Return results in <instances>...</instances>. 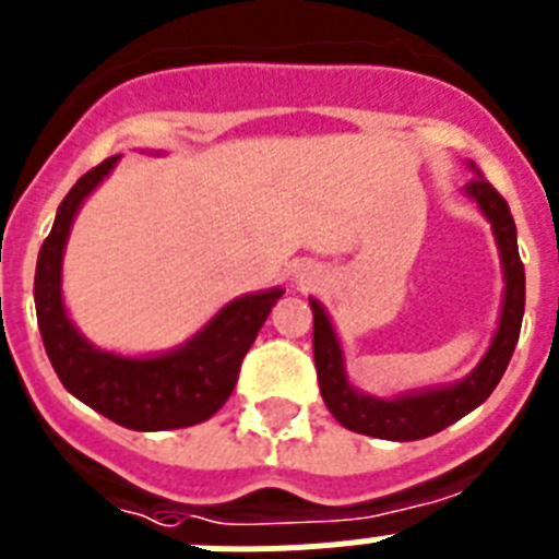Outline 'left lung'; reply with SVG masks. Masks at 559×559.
Masks as SVG:
<instances>
[{"label":"left lung","mask_w":559,"mask_h":559,"mask_svg":"<svg viewBox=\"0 0 559 559\" xmlns=\"http://www.w3.org/2000/svg\"><path fill=\"white\" fill-rule=\"evenodd\" d=\"M467 199L478 204L484 218L492 224L498 251H501L503 269V305L498 330L492 335V344L487 349L478 367L453 386L426 389V392L400 394L394 400H380L372 394H364L353 386L344 372V353H341L338 335L322 302L310 299L313 308V358L316 374H319V389H322L324 406L330 408L341 426L355 433H367L378 439H394V442H412V439H426L439 433L451 423L471 414L490 397L498 386L501 374L507 372L512 353H515L518 335L523 322V302H526V274H523L521 254H518L515 221L501 199V192L476 173V179L464 187Z\"/></svg>","instance_id":"obj_1"}]
</instances>
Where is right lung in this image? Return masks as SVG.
Here are the masks:
<instances>
[{
	"mask_svg": "<svg viewBox=\"0 0 559 559\" xmlns=\"http://www.w3.org/2000/svg\"><path fill=\"white\" fill-rule=\"evenodd\" d=\"M120 156L78 179L67 192L36 263V316L49 364L63 389L88 408L131 431H170L204 423L229 400L243 355L269 319L283 288L231 299L187 344L162 355L128 358L103 353L69 322L61 296L67 237L86 195L106 179Z\"/></svg>",
	"mask_w": 559,
	"mask_h": 559,
	"instance_id": "1",
	"label": "right lung"
}]
</instances>
